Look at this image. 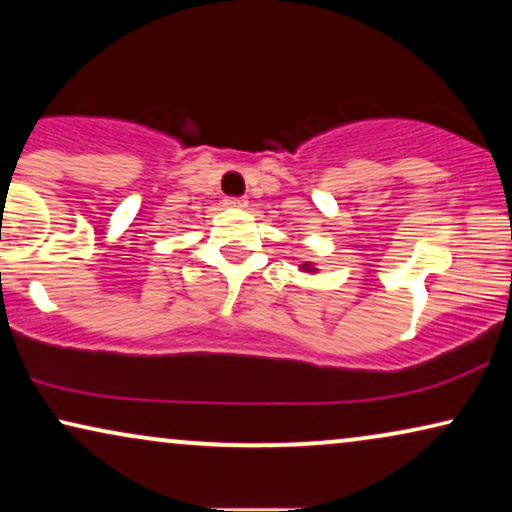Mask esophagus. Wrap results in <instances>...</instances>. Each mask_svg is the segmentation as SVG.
Wrapping results in <instances>:
<instances>
[{"mask_svg":"<svg viewBox=\"0 0 512 512\" xmlns=\"http://www.w3.org/2000/svg\"><path fill=\"white\" fill-rule=\"evenodd\" d=\"M226 205L228 207H247V200H244V198H228Z\"/></svg>","mask_w":512,"mask_h":512,"instance_id":"esophagus-1","label":"esophagus"}]
</instances>
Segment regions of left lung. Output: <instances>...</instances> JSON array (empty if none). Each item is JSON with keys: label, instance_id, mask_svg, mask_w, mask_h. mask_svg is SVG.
<instances>
[{"label": "left lung", "instance_id": "left-lung-1", "mask_svg": "<svg viewBox=\"0 0 512 512\" xmlns=\"http://www.w3.org/2000/svg\"><path fill=\"white\" fill-rule=\"evenodd\" d=\"M305 270H310V272H312V268H305Z\"/></svg>", "mask_w": 512, "mask_h": 512}]
</instances>
